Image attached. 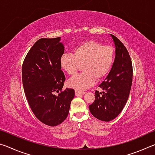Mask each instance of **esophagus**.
Instances as JSON below:
<instances>
[{
    "label": "esophagus",
    "mask_w": 155,
    "mask_h": 155,
    "mask_svg": "<svg viewBox=\"0 0 155 155\" xmlns=\"http://www.w3.org/2000/svg\"><path fill=\"white\" fill-rule=\"evenodd\" d=\"M85 94V91H79V90H75V94H76V96L83 95V94Z\"/></svg>",
    "instance_id": "esophagus-1"
}]
</instances>
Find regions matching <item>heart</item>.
Instances as JSON below:
<instances>
[{"mask_svg": "<svg viewBox=\"0 0 155 155\" xmlns=\"http://www.w3.org/2000/svg\"><path fill=\"white\" fill-rule=\"evenodd\" d=\"M73 54L65 53L60 59V65L68 75L73 76L82 65L83 72L73 77L68 85L83 90L93 85L108 74L114 64V51L109 46H103L94 40H87L76 46Z\"/></svg>", "mask_w": 155, "mask_h": 155, "instance_id": "1", "label": "heart"}]
</instances>
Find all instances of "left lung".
Masks as SVG:
<instances>
[{
  "label": "left lung",
  "mask_w": 155,
  "mask_h": 155,
  "mask_svg": "<svg viewBox=\"0 0 155 155\" xmlns=\"http://www.w3.org/2000/svg\"><path fill=\"white\" fill-rule=\"evenodd\" d=\"M115 47V57L109 74L96 91L95 101L89 106L93 116L104 122L115 119L122 111L129 96L133 81V65L127 49L121 41L110 34Z\"/></svg>",
  "instance_id": "left-lung-1"
}]
</instances>
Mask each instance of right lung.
I'll return each mask as SVG.
<instances>
[{"instance_id": "1", "label": "right lung", "mask_w": 155, "mask_h": 155, "mask_svg": "<svg viewBox=\"0 0 155 155\" xmlns=\"http://www.w3.org/2000/svg\"><path fill=\"white\" fill-rule=\"evenodd\" d=\"M60 40L61 38L37 41L28 52L22 67L23 87L28 104L37 118L51 127L66 119L75 95L73 89L62 90L65 77L60 59L64 46ZM54 91L59 93L58 96L54 95Z\"/></svg>"}]
</instances>
